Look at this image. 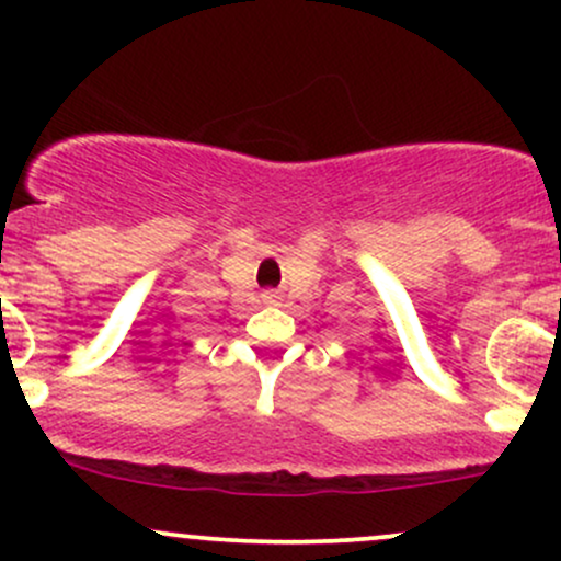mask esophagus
<instances>
[{"label": "esophagus", "instance_id": "esophagus-1", "mask_svg": "<svg viewBox=\"0 0 561 561\" xmlns=\"http://www.w3.org/2000/svg\"><path fill=\"white\" fill-rule=\"evenodd\" d=\"M261 298H263V302H276V298H279V295H276L274 289H266V293H263Z\"/></svg>", "mask_w": 561, "mask_h": 561}]
</instances>
